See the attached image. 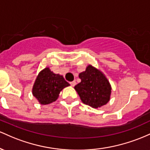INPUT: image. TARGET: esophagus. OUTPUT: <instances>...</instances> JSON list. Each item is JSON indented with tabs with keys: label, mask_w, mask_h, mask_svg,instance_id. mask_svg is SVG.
I'll return each mask as SVG.
<instances>
[{
	"label": "esophagus",
	"mask_w": 150,
	"mask_h": 150,
	"mask_svg": "<svg viewBox=\"0 0 150 150\" xmlns=\"http://www.w3.org/2000/svg\"><path fill=\"white\" fill-rule=\"evenodd\" d=\"M70 84H71V86H74L76 85V81H72V82H70Z\"/></svg>",
	"instance_id": "34e87169"
}]
</instances>
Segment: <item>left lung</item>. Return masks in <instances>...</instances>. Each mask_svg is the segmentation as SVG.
<instances>
[{
    "label": "left lung",
    "mask_w": 150,
    "mask_h": 150,
    "mask_svg": "<svg viewBox=\"0 0 150 150\" xmlns=\"http://www.w3.org/2000/svg\"><path fill=\"white\" fill-rule=\"evenodd\" d=\"M81 82L74 86L81 100L86 105L98 108L106 105L111 96V85L98 69L88 64L79 75Z\"/></svg>",
    "instance_id": "1"
}]
</instances>
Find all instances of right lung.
<instances>
[{"label": "right lung", "instance_id": "1", "mask_svg": "<svg viewBox=\"0 0 150 150\" xmlns=\"http://www.w3.org/2000/svg\"><path fill=\"white\" fill-rule=\"evenodd\" d=\"M70 86L63 76L54 74L49 67L39 72L33 84L32 93L41 105H48L56 101L60 92Z\"/></svg>", "mask_w": 150, "mask_h": 150}]
</instances>
